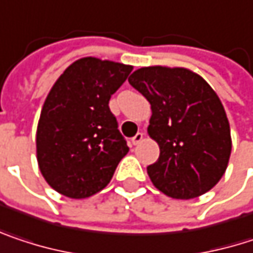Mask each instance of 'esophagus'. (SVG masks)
<instances>
[{"label":"esophagus","mask_w":253,"mask_h":253,"mask_svg":"<svg viewBox=\"0 0 253 253\" xmlns=\"http://www.w3.org/2000/svg\"><path fill=\"white\" fill-rule=\"evenodd\" d=\"M142 140H143V133H142V131L136 133V134L131 137V143H133V145H137V143H140Z\"/></svg>","instance_id":"1"}]
</instances>
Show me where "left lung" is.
<instances>
[{
  "instance_id": "8db88e82",
  "label": "left lung",
  "mask_w": 253,
  "mask_h": 253,
  "mask_svg": "<svg viewBox=\"0 0 253 253\" xmlns=\"http://www.w3.org/2000/svg\"><path fill=\"white\" fill-rule=\"evenodd\" d=\"M128 84L152 108L148 133L161 149L148 167L153 185L179 200L210 191L232 150L229 122L213 88L188 69L167 66L140 68Z\"/></svg>"
}]
</instances>
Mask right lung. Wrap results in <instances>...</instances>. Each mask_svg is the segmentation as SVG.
Listing matches in <instances>:
<instances>
[{
  "label": "right lung",
  "mask_w": 253,
  "mask_h": 253,
  "mask_svg": "<svg viewBox=\"0 0 253 253\" xmlns=\"http://www.w3.org/2000/svg\"><path fill=\"white\" fill-rule=\"evenodd\" d=\"M130 65L82 58L65 69L43 104L36 134L37 162L47 184L86 198L111 181L128 152L108 101Z\"/></svg>",
  "instance_id": "add662e5"
}]
</instances>
